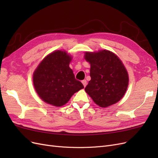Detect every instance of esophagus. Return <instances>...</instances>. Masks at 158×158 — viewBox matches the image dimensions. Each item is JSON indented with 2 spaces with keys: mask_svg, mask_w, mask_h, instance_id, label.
I'll return each instance as SVG.
<instances>
[{
  "mask_svg": "<svg viewBox=\"0 0 158 158\" xmlns=\"http://www.w3.org/2000/svg\"><path fill=\"white\" fill-rule=\"evenodd\" d=\"M82 84H83V85H84V87L86 86V85H87V81H86V80H82Z\"/></svg>",
  "mask_w": 158,
  "mask_h": 158,
  "instance_id": "34e87169",
  "label": "esophagus"
}]
</instances>
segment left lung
<instances>
[{"instance_id":"8db88e82","label":"left lung","mask_w":158,"mask_h":158,"mask_svg":"<svg viewBox=\"0 0 158 158\" xmlns=\"http://www.w3.org/2000/svg\"><path fill=\"white\" fill-rule=\"evenodd\" d=\"M84 59L91 66L85 92L101 107L120 101L128 85L127 70L120 59L108 50L85 52Z\"/></svg>"}]
</instances>
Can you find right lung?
<instances>
[{"instance_id":"right-lung-1","label":"right lung","mask_w":158,"mask_h":158,"mask_svg":"<svg viewBox=\"0 0 158 158\" xmlns=\"http://www.w3.org/2000/svg\"><path fill=\"white\" fill-rule=\"evenodd\" d=\"M71 60L72 56L64 51H53L45 57L33 73L35 89L45 103L63 106L74 93L84 88L69 67Z\"/></svg>"}]
</instances>
